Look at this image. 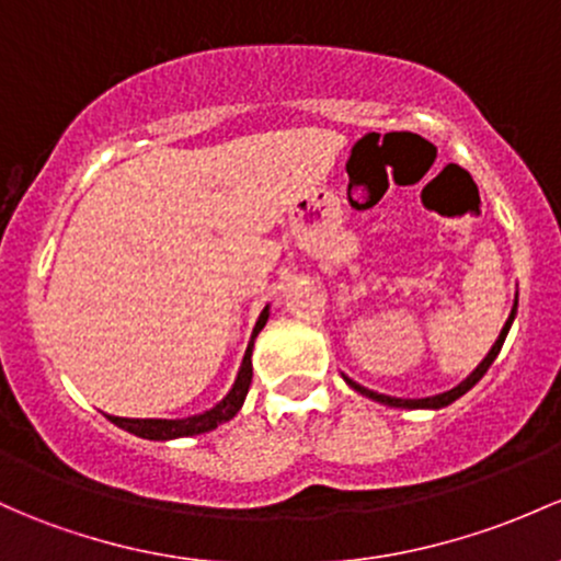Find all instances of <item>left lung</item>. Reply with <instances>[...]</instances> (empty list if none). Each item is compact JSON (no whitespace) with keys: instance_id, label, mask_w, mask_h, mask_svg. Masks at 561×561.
I'll return each instance as SVG.
<instances>
[{"instance_id":"left-lung-1","label":"left lung","mask_w":561,"mask_h":561,"mask_svg":"<svg viewBox=\"0 0 561 561\" xmlns=\"http://www.w3.org/2000/svg\"><path fill=\"white\" fill-rule=\"evenodd\" d=\"M514 320H516V304H514V309H511L508 322H505L503 330H500L497 341H494V346H492V350H489V355L483 357L479 365H476V370L468 376V379L459 381V385L454 387V389H449V392L433 394V398H416V400H411V398H392V394H381V392H374V389H368V387H359L357 381L350 379V376H344V381H346V385H350L352 389H355V392L365 394V398L376 400V403H381V405H389V409H444V405L454 403V400L462 398V394L468 392V389H473L476 385H479L481 376L486 374L489 365L494 363V357H497L500 350H503V341H505V335H508L511 325H514Z\"/></svg>"}]
</instances>
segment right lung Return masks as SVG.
Returning a JSON list of instances; mask_svg holds the SVG:
<instances>
[{
	"mask_svg": "<svg viewBox=\"0 0 561 561\" xmlns=\"http://www.w3.org/2000/svg\"><path fill=\"white\" fill-rule=\"evenodd\" d=\"M265 322H268V306L257 317L255 328H252L250 344H247L244 359H241V368L236 374L233 387L228 389L226 398L217 405H211L209 411L196 416H185V420H123V416H110L112 424H117L121 430H128L131 435H139V438L147 440H174V438H187V435H202L215 430L217 424L233 420L239 414V409L244 405L247 392H250L252 385V346H255L257 333H261Z\"/></svg>",
	"mask_w": 561,
	"mask_h": 561,
	"instance_id": "obj_1",
	"label": "right lung"
}]
</instances>
